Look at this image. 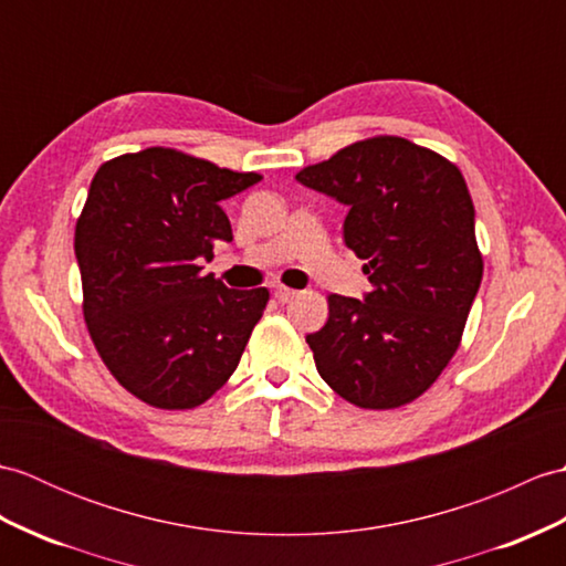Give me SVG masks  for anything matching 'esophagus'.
Instances as JSON below:
<instances>
[{
	"label": "esophagus",
	"mask_w": 566,
	"mask_h": 566,
	"mask_svg": "<svg viewBox=\"0 0 566 566\" xmlns=\"http://www.w3.org/2000/svg\"><path fill=\"white\" fill-rule=\"evenodd\" d=\"M274 294H277L282 304H289V301H294L298 296L296 289H289V286H277V292H274Z\"/></svg>",
	"instance_id": "obj_1"
}]
</instances>
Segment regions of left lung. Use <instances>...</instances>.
<instances>
[{
	"label": "left lung",
	"mask_w": 566,
	"mask_h": 566,
	"mask_svg": "<svg viewBox=\"0 0 566 566\" xmlns=\"http://www.w3.org/2000/svg\"><path fill=\"white\" fill-rule=\"evenodd\" d=\"M296 180L347 207L343 239L371 282L361 298H327L331 318L306 335L315 369L369 410L419 398L455 354L482 282L461 170L402 137H374Z\"/></svg>",
	"instance_id": "1"
}]
</instances>
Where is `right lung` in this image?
I'll return each instance as SVG.
<instances>
[{
    "label": "right lung",
    "instance_id": "add662e5",
    "mask_svg": "<svg viewBox=\"0 0 566 566\" xmlns=\"http://www.w3.org/2000/svg\"><path fill=\"white\" fill-rule=\"evenodd\" d=\"M258 180L161 147L117 156L91 180L74 233L84 318L139 400L190 410L239 366L270 294L235 292L200 265L233 241L221 202Z\"/></svg>",
    "mask_w": 566,
    "mask_h": 566
}]
</instances>
